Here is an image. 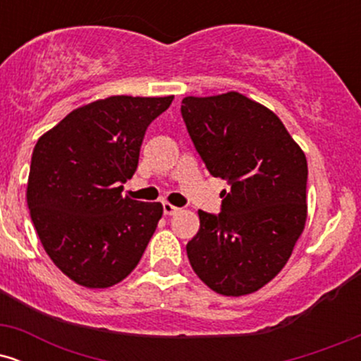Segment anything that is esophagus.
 <instances>
[{"label":"esophagus","mask_w":361,"mask_h":361,"mask_svg":"<svg viewBox=\"0 0 361 361\" xmlns=\"http://www.w3.org/2000/svg\"><path fill=\"white\" fill-rule=\"evenodd\" d=\"M178 207H175L173 204H169V202H163V212L164 215H175L178 212Z\"/></svg>","instance_id":"1"}]
</instances>
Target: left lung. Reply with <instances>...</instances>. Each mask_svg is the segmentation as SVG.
I'll return each instance as SVG.
<instances>
[{
  "label": "left lung",
  "instance_id": "8db88e82",
  "mask_svg": "<svg viewBox=\"0 0 361 361\" xmlns=\"http://www.w3.org/2000/svg\"><path fill=\"white\" fill-rule=\"evenodd\" d=\"M181 115L198 154L227 180L219 215L198 210L190 264L226 297L256 292L287 264L307 221V159L270 109L227 91L185 97Z\"/></svg>",
  "mask_w": 361,
  "mask_h": 361
}]
</instances>
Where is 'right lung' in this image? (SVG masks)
<instances>
[{
	"instance_id": "obj_1",
	"label": "right lung",
	"mask_w": 361,
	"mask_h": 361,
	"mask_svg": "<svg viewBox=\"0 0 361 361\" xmlns=\"http://www.w3.org/2000/svg\"><path fill=\"white\" fill-rule=\"evenodd\" d=\"M173 98L91 102L37 140L27 205L45 252L74 283L114 287L142 258L163 205L122 197V183L137 169L149 123Z\"/></svg>"
}]
</instances>
